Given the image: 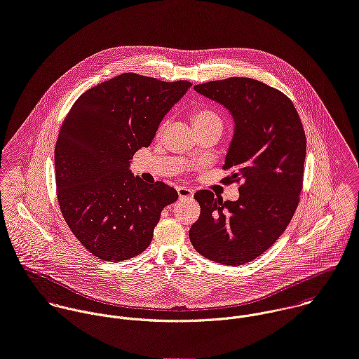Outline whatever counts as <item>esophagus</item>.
Here are the masks:
<instances>
[{
	"mask_svg": "<svg viewBox=\"0 0 359 359\" xmlns=\"http://www.w3.org/2000/svg\"><path fill=\"white\" fill-rule=\"evenodd\" d=\"M176 190H177V194H179L180 198H190V197H193V190L190 187L179 186Z\"/></svg>",
	"mask_w": 359,
	"mask_h": 359,
	"instance_id": "1",
	"label": "esophagus"
}]
</instances>
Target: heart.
Listing matches in <instances>:
<instances>
[{"instance_id": "b5f03b06", "label": "heart", "mask_w": 359, "mask_h": 359, "mask_svg": "<svg viewBox=\"0 0 359 359\" xmlns=\"http://www.w3.org/2000/svg\"><path fill=\"white\" fill-rule=\"evenodd\" d=\"M191 123H193V127L204 126V124H210V123L221 124V118L217 112H214L208 108H197L191 112Z\"/></svg>"}]
</instances>
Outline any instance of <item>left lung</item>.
Returning <instances> with one entry per match:
<instances>
[{"label":"left lung","instance_id":"8db88e82","mask_svg":"<svg viewBox=\"0 0 359 359\" xmlns=\"http://www.w3.org/2000/svg\"><path fill=\"white\" fill-rule=\"evenodd\" d=\"M194 90L232 115L233 137L222 168L232 170L228 180L243 184L236 201L198 190L201 212L189 236L204 258L244 265L269 250L293 218L303 187L304 130L290 98L262 81L229 77Z\"/></svg>","mask_w":359,"mask_h":359}]
</instances>
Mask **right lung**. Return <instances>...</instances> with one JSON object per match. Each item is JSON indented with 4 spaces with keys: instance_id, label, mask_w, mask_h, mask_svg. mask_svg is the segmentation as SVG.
I'll list each match as a JSON object with an SVG mask.
<instances>
[{
    "instance_id": "obj_1",
    "label": "right lung",
    "mask_w": 359,
    "mask_h": 359,
    "mask_svg": "<svg viewBox=\"0 0 359 359\" xmlns=\"http://www.w3.org/2000/svg\"><path fill=\"white\" fill-rule=\"evenodd\" d=\"M190 86L124 73L83 93L65 118L55 148L57 201L74 236L98 259L144 252L162 210L177 200L163 182L135 177L130 163Z\"/></svg>"
}]
</instances>
